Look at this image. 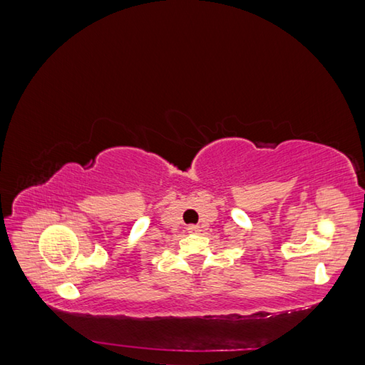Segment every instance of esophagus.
Returning a JSON list of instances; mask_svg holds the SVG:
<instances>
[{"instance_id":"esophagus-1","label":"esophagus","mask_w":365,"mask_h":365,"mask_svg":"<svg viewBox=\"0 0 365 365\" xmlns=\"http://www.w3.org/2000/svg\"><path fill=\"white\" fill-rule=\"evenodd\" d=\"M187 231H188L190 234H199V232H201V227L196 226V225H191V226L187 227Z\"/></svg>"}]
</instances>
